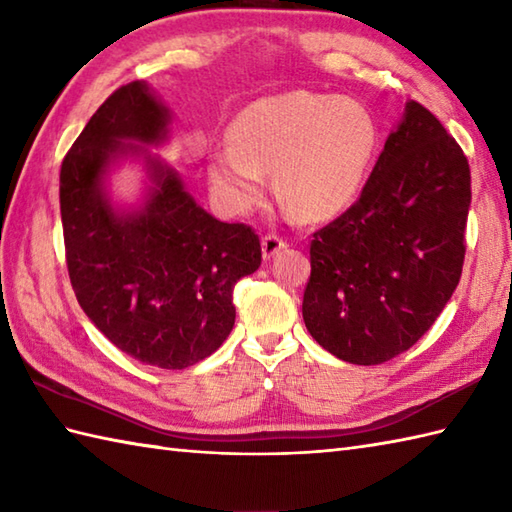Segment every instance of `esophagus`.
I'll list each match as a JSON object with an SVG mask.
<instances>
[{"instance_id": "1", "label": "esophagus", "mask_w": 512, "mask_h": 512, "mask_svg": "<svg viewBox=\"0 0 512 512\" xmlns=\"http://www.w3.org/2000/svg\"><path fill=\"white\" fill-rule=\"evenodd\" d=\"M281 248H286V239H284V237L277 235V233L264 235V239H262V253H264V259L275 257Z\"/></svg>"}]
</instances>
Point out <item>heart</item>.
<instances>
[{"mask_svg": "<svg viewBox=\"0 0 512 512\" xmlns=\"http://www.w3.org/2000/svg\"><path fill=\"white\" fill-rule=\"evenodd\" d=\"M378 132L367 107L330 94L259 99L235 118L231 143L215 145L209 178L226 206L262 200L275 173L281 206L297 220H323L350 206L372 165Z\"/></svg>", "mask_w": 512, "mask_h": 512, "instance_id": "obj_1", "label": "heart"}]
</instances>
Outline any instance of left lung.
I'll list each match as a JSON object with an SVG mask.
<instances>
[{
    "mask_svg": "<svg viewBox=\"0 0 512 512\" xmlns=\"http://www.w3.org/2000/svg\"><path fill=\"white\" fill-rule=\"evenodd\" d=\"M469 206L462 147L409 101L358 200L312 235L301 306L312 339L354 365L407 352L458 288Z\"/></svg>",
    "mask_w": 512,
    "mask_h": 512,
    "instance_id": "obj_1",
    "label": "left lung"
}]
</instances>
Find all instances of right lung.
I'll return each instance as SVG.
<instances>
[{
  "label": "right lung",
  "mask_w": 512,
  "mask_h": 512,
  "mask_svg": "<svg viewBox=\"0 0 512 512\" xmlns=\"http://www.w3.org/2000/svg\"><path fill=\"white\" fill-rule=\"evenodd\" d=\"M169 121L147 83L118 88L65 154L59 200L65 262L83 312L136 361L184 369L231 334L233 288L262 264V246L250 226L206 213L178 171L151 158L143 145L167 140ZM125 155H143L152 180L134 212H116L104 189L106 171Z\"/></svg>",
  "instance_id": "right-lung-1"
}]
</instances>
